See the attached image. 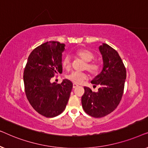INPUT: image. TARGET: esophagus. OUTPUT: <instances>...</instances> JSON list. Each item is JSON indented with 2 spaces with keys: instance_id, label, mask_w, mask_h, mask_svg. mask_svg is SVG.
Listing matches in <instances>:
<instances>
[{
  "instance_id": "esophagus-1",
  "label": "esophagus",
  "mask_w": 148,
  "mask_h": 148,
  "mask_svg": "<svg viewBox=\"0 0 148 148\" xmlns=\"http://www.w3.org/2000/svg\"><path fill=\"white\" fill-rule=\"evenodd\" d=\"M77 87H78V86L77 84H73V89H75V88H76Z\"/></svg>"
}]
</instances>
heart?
Listing matches in <instances>:
<instances>
[{
  "label": "heart",
  "instance_id": "b5f03b06",
  "mask_svg": "<svg viewBox=\"0 0 148 148\" xmlns=\"http://www.w3.org/2000/svg\"><path fill=\"white\" fill-rule=\"evenodd\" d=\"M76 54L85 61L87 62L86 68L92 75L98 74L100 69V66L98 62L96 61L90 62L94 57V54L88 50H79L76 52ZM62 65L64 69H69L71 66V58L66 55L62 59ZM67 79L75 84H81L87 79V74L84 72L73 71L67 76Z\"/></svg>",
  "mask_w": 148,
  "mask_h": 148
}]
</instances>
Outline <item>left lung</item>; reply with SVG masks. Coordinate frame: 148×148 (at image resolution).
<instances>
[{"label": "left lung", "instance_id": "obj_1", "mask_svg": "<svg viewBox=\"0 0 148 148\" xmlns=\"http://www.w3.org/2000/svg\"><path fill=\"white\" fill-rule=\"evenodd\" d=\"M103 59L100 73L91 82L94 86H99L97 92L84 87L82 97V107L91 116L100 118L114 110L120 103L126 79V69L118 52L106 44L99 47Z\"/></svg>", "mask_w": 148, "mask_h": 148}]
</instances>
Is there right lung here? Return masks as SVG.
Returning <instances> with one entry per match:
<instances>
[{
    "label": "right lung",
    "mask_w": 148,
    "mask_h": 148,
    "mask_svg": "<svg viewBox=\"0 0 148 148\" xmlns=\"http://www.w3.org/2000/svg\"><path fill=\"white\" fill-rule=\"evenodd\" d=\"M64 44L47 42L29 54L23 72L25 92L34 110L42 116L52 118L63 112L73 88L71 81L61 84L50 82L56 74L62 73V53Z\"/></svg>",
    "instance_id": "obj_1"
}]
</instances>
